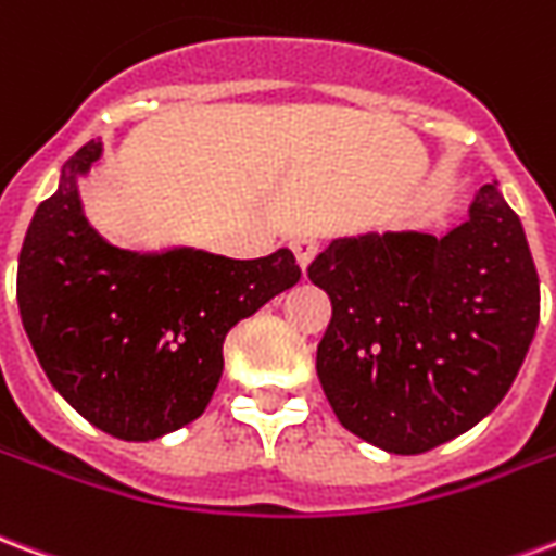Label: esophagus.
<instances>
[{"mask_svg":"<svg viewBox=\"0 0 556 556\" xmlns=\"http://www.w3.org/2000/svg\"><path fill=\"white\" fill-rule=\"evenodd\" d=\"M290 245H293L295 261H299V266H302V273H305L307 263L314 261V254H317V239L307 237V233H299V237L290 239Z\"/></svg>","mask_w":556,"mask_h":556,"instance_id":"1","label":"esophagus"}]
</instances>
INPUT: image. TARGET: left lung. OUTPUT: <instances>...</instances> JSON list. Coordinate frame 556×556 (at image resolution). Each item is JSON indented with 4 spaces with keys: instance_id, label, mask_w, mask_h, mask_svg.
<instances>
[{
    "instance_id": "obj_1",
    "label": "left lung",
    "mask_w": 556,
    "mask_h": 556,
    "mask_svg": "<svg viewBox=\"0 0 556 556\" xmlns=\"http://www.w3.org/2000/svg\"><path fill=\"white\" fill-rule=\"evenodd\" d=\"M331 299L317 376L343 427L415 456L501 403L539 326L528 237L497 184L444 237H338L307 266Z\"/></svg>"
}]
</instances>
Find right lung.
I'll return each instance as SVG.
<instances>
[{
  "instance_id": "obj_1",
  "label": "right lung",
  "mask_w": 556,
  "mask_h": 556,
  "mask_svg": "<svg viewBox=\"0 0 556 556\" xmlns=\"http://www.w3.org/2000/svg\"><path fill=\"white\" fill-rule=\"evenodd\" d=\"M100 156V141L76 150L55 194L35 210L17 266L20 317L52 388L88 424L153 441L204 415L230 328L302 269L290 249L230 261L189 245H112L79 198V177Z\"/></svg>"
}]
</instances>
